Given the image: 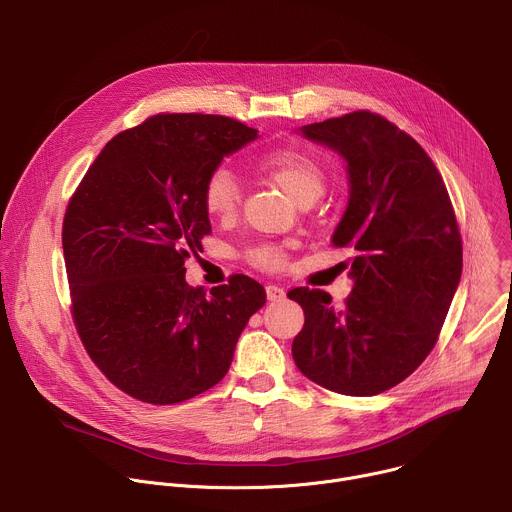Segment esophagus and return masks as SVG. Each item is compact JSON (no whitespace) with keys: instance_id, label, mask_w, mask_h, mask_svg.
I'll use <instances>...</instances> for the list:
<instances>
[{"instance_id":"1","label":"esophagus","mask_w":512,"mask_h":512,"mask_svg":"<svg viewBox=\"0 0 512 512\" xmlns=\"http://www.w3.org/2000/svg\"><path fill=\"white\" fill-rule=\"evenodd\" d=\"M265 291H267V298H269L271 302L281 300V298L285 296V289H283V287H279V285H273V283H269V285L265 287Z\"/></svg>"}]
</instances>
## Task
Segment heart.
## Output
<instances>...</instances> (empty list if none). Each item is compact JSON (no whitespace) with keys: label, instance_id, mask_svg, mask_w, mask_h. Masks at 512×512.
<instances>
[{"label":"heart","instance_id":"heart-1","mask_svg":"<svg viewBox=\"0 0 512 512\" xmlns=\"http://www.w3.org/2000/svg\"><path fill=\"white\" fill-rule=\"evenodd\" d=\"M255 168L277 182L296 202L306 198H320L324 192V172L308 156L294 150H271L255 160ZM204 208L218 221H231L241 204V182L229 166L214 168L202 190ZM249 261L263 269H277L285 255L275 245H257L249 249Z\"/></svg>","mask_w":512,"mask_h":512}]
</instances>
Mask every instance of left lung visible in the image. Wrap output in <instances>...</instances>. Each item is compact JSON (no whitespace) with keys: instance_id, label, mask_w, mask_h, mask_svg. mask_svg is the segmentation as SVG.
<instances>
[{"instance_id":"8db88e82","label":"left lung","mask_w":512,"mask_h":512,"mask_svg":"<svg viewBox=\"0 0 512 512\" xmlns=\"http://www.w3.org/2000/svg\"><path fill=\"white\" fill-rule=\"evenodd\" d=\"M346 162L348 204L332 235L350 249L354 287L342 308L296 287L306 316L291 354L302 375L334 393L379 395L433 348L462 277L456 214L431 158L397 125L354 111L300 127Z\"/></svg>"}]
</instances>
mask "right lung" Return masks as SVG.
Instances as JSON below:
<instances>
[{"label": "right lung", "mask_w": 512, "mask_h": 512, "mask_svg": "<svg viewBox=\"0 0 512 512\" xmlns=\"http://www.w3.org/2000/svg\"><path fill=\"white\" fill-rule=\"evenodd\" d=\"M257 129L221 115L162 113L115 135L70 198L62 249L79 336L127 395L172 405L221 381L265 289L247 275L186 283L210 233L202 190Z\"/></svg>", "instance_id": "obj_1"}]
</instances>
